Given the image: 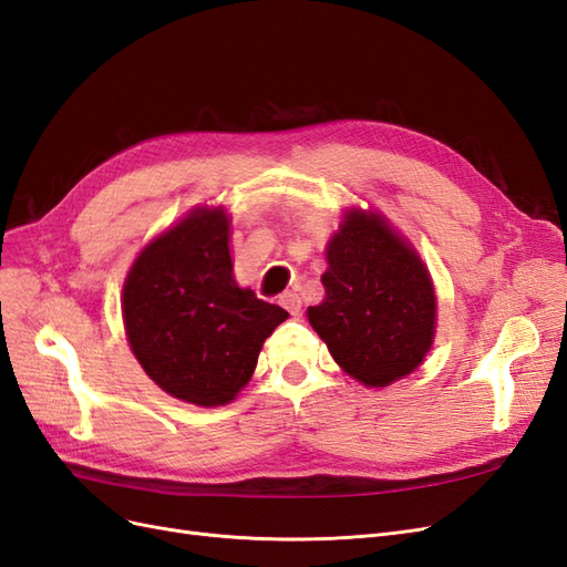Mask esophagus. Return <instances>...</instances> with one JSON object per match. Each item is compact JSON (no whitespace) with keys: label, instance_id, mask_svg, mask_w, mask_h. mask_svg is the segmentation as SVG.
<instances>
[{"label":"esophagus","instance_id":"34e87169","mask_svg":"<svg viewBox=\"0 0 567 567\" xmlns=\"http://www.w3.org/2000/svg\"><path fill=\"white\" fill-rule=\"evenodd\" d=\"M279 305L284 307V310H288L293 317L300 315V307H302V300L300 296L296 293V290H286V293L279 298Z\"/></svg>","mask_w":567,"mask_h":567}]
</instances>
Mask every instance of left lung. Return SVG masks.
Masks as SVG:
<instances>
[{
	"mask_svg": "<svg viewBox=\"0 0 567 567\" xmlns=\"http://www.w3.org/2000/svg\"><path fill=\"white\" fill-rule=\"evenodd\" d=\"M326 260V298L307 317L336 362L371 388L414 371L435 333V290L416 250L379 215L352 210Z\"/></svg>",
	"mask_w": 567,
	"mask_h": 567,
	"instance_id": "obj_1",
	"label": "left lung"
}]
</instances>
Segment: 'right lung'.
I'll list each match as a JSON object with an SVG mask.
<instances>
[{
  "label": "right lung",
  "instance_id": "right-lung-1",
  "mask_svg": "<svg viewBox=\"0 0 567 567\" xmlns=\"http://www.w3.org/2000/svg\"><path fill=\"white\" fill-rule=\"evenodd\" d=\"M123 317L153 381L177 400L217 406L250 381L262 342L288 312L236 286L229 217L200 208L136 257Z\"/></svg>",
  "mask_w": 567,
  "mask_h": 567
}]
</instances>
